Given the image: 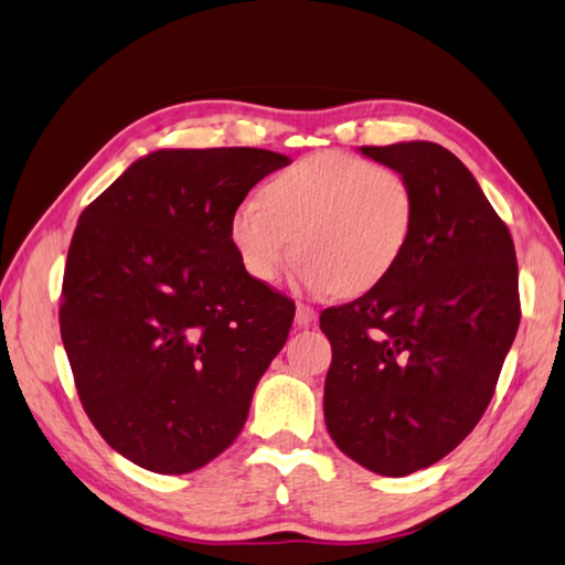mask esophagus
Masks as SVG:
<instances>
[{
    "label": "esophagus",
    "mask_w": 565,
    "mask_h": 565,
    "mask_svg": "<svg viewBox=\"0 0 565 565\" xmlns=\"http://www.w3.org/2000/svg\"><path fill=\"white\" fill-rule=\"evenodd\" d=\"M313 323H316V311H313V308L298 303L296 306V326L298 328H308V326H313Z\"/></svg>",
    "instance_id": "1"
}]
</instances>
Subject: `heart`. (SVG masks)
Here are the masks:
<instances>
[{"mask_svg": "<svg viewBox=\"0 0 565 565\" xmlns=\"http://www.w3.org/2000/svg\"><path fill=\"white\" fill-rule=\"evenodd\" d=\"M414 232V193L402 173L352 153L323 151L276 173L247 198L230 237L252 279L271 284L301 257L320 294L358 296L384 281Z\"/></svg>", "mask_w": 565, "mask_h": 565, "instance_id": "obj_1", "label": "heart"}]
</instances>
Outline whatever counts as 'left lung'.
I'll return each instance as SVG.
<instances>
[{
    "label": "left lung",
    "instance_id": "left-lung-1",
    "mask_svg": "<svg viewBox=\"0 0 565 565\" xmlns=\"http://www.w3.org/2000/svg\"><path fill=\"white\" fill-rule=\"evenodd\" d=\"M360 151L412 185L414 232L384 281L320 313L333 348L323 412L348 458L404 478L446 458L488 408L522 316L516 254L456 153L434 141Z\"/></svg>",
    "mask_w": 565,
    "mask_h": 565
}]
</instances>
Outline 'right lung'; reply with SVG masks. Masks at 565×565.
I'll list each match as a JSON object with an SVG mask.
<instances>
[{"mask_svg": "<svg viewBox=\"0 0 565 565\" xmlns=\"http://www.w3.org/2000/svg\"><path fill=\"white\" fill-rule=\"evenodd\" d=\"M284 153L159 149L83 210L63 274L61 338L85 414L135 466H207L247 422L294 323L252 279L230 220Z\"/></svg>", "mask_w": 565, "mask_h": 565, "instance_id": "add662e5", "label": "right lung"}]
</instances>
